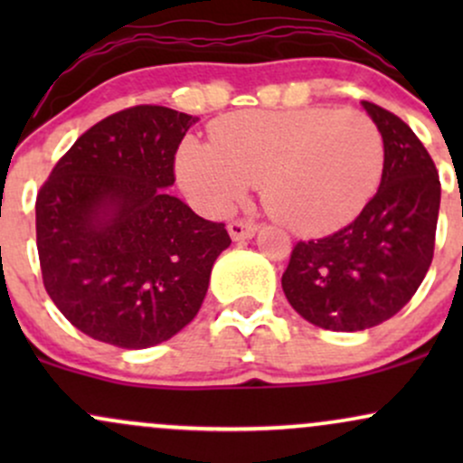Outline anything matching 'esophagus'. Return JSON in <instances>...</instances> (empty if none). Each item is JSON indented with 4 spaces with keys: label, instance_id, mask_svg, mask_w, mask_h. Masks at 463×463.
<instances>
[{
    "label": "esophagus",
    "instance_id": "esophagus-1",
    "mask_svg": "<svg viewBox=\"0 0 463 463\" xmlns=\"http://www.w3.org/2000/svg\"><path fill=\"white\" fill-rule=\"evenodd\" d=\"M228 232H231V237L235 239V241H243V239H250L257 232V226L248 220H235L228 224Z\"/></svg>",
    "mask_w": 463,
    "mask_h": 463
}]
</instances>
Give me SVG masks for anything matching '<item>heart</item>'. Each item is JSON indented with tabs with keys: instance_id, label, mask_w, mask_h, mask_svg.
<instances>
[{
	"instance_id": "b5f03b06",
	"label": "heart",
	"mask_w": 463,
	"mask_h": 463,
	"mask_svg": "<svg viewBox=\"0 0 463 463\" xmlns=\"http://www.w3.org/2000/svg\"><path fill=\"white\" fill-rule=\"evenodd\" d=\"M211 146L187 141L178 174L206 206L226 211L261 184L265 211L302 232L346 224L383 172V137L357 109L241 110L211 126Z\"/></svg>"
}]
</instances>
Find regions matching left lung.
<instances>
[{
	"label": "left lung",
	"mask_w": 463,
	"mask_h": 463,
	"mask_svg": "<svg viewBox=\"0 0 463 463\" xmlns=\"http://www.w3.org/2000/svg\"><path fill=\"white\" fill-rule=\"evenodd\" d=\"M364 109L383 137L381 187L348 226L296 243L283 274L289 305L328 331H364L390 320L433 261L439 213L433 158L401 117L372 102Z\"/></svg>",
	"instance_id": "8db88e82"
}]
</instances>
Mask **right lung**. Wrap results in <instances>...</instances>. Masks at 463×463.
<instances>
[{"label":"right lung","mask_w":463,"mask_h":463,"mask_svg":"<svg viewBox=\"0 0 463 463\" xmlns=\"http://www.w3.org/2000/svg\"><path fill=\"white\" fill-rule=\"evenodd\" d=\"M198 117L141 104L84 132L36 195L43 285L73 326L119 348H150L194 320L224 224L167 194Z\"/></svg>","instance_id":"1"}]
</instances>
